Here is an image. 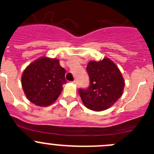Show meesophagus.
<instances>
[{
  "mask_svg": "<svg viewBox=\"0 0 154 154\" xmlns=\"http://www.w3.org/2000/svg\"><path fill=\"white\" fill-rule=\"evenodd\" d=\"M73 83L75 84V85H77V81H76V80H75V81H73Z\"/></svg>",
  "mask_w": 154,
  "mask_h": 154,
  "instance_id": "1",
  "label": "esophagus"
}]
</instances>
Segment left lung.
<instances>
[{"label":"left lung","instance_id":"obj_1","mask_svg":"<svg viewBox=\"0 0 154 154\" xmlns=\"http://www.w3.org/2000/svg\"><path fill=\"white\" fill-rule=\"evenodd\" d=\"M89 87L79 93L86 108L100 112L111 107L122 96L125 81L117 65L108 58L90 61L87 65Z\"/></svg>","mask_w":154,"mask_h":154}]
</instances>
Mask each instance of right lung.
<instances>
[{"instance_id":"add662e5","label":"right lung","mask_w":154,"mask_h":154,"mask_svg":"<svg viewBox=\"0 0 154 154\" xmlns=\"http://www.w3.org/2000/svg\"><path fill=\"white\" fill-rule=\"evenodd\" d=\"M65 74V69L57 58L43 56L31 62L21 75V85L27 99L38 106L54 103L66 82Z\"/></svg>"}]
</instances>
